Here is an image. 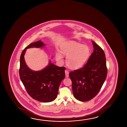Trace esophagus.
<instances>
[{"instance_id":"1","label":"esophagus","mask_w":127,"mask_h":127,"mask_svg":"<svg viewBox=\"0 0 127 127\" xmlns=\"http://www.w3.org/2000/svg\"><path fill=\"white\" fill-rule=\"evenodd\" d=\"M64 72H65V77H66V78H68V77H69V71H68L66 70H65Z\"/></svg>"}]
</instances>
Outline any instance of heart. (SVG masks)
Listing matches in <instances>:
<instances>
[{"instance_id":"heart-1","label":"heart","mask_w":127,"mask_h":127,"mask_svg":"<svg viewBox=\"0 0 127 127\" xmlns=\"http://www.w3.org/2000/svg\"><path fill=\"white\" fill-rule=\"evenodd\" d=\"M62 54L66 56L65 62L67 66L72 69L81 68L85 64L90 54V47L78 42L70 41L66 42L60 49ZM59 53L55 54L57 62L63 63V56Z\"/></svg>"}]
</instances>
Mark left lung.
Listing matches in <instances>:
<instances>
[{
    "mask_svg": "<svg viewBox=\"0 0 127 127\" xmlns=\"http://www.w3.org/2000/svg\"><path fill=\"white\" fill-rule=\"evenodd\" d=\"M92 43L94 52L87 63L81 69L69 73L74 96L82 102L91 100L97 94L107 75L104 51L94 41H92Z\"/></svg>",
    "mask_w": 127,
    "mask_h": 127,
    "instance_id": "left-lung-1",
    "label": "left lung"
}]
</instances>
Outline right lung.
<instances>
[{"mask_svg":"<svg viewBox=\"0 0 127 127\" xmlns=\"http://www.w3.org/2000/svg\"><path fill=\"white\" fill-rule=\"evenodd\" d=\"M45 44L41 40L27 46L23 51L20 58L19 76L28 94L31 97L40 102H50L58 96L59 87L65 77L64 67H58L50 60L43 69L33 71L26 64L24 55L27 49L43 48Z\"/></svg>","mask_w":127,"mask_h":127,"instance_id":"1","label":"right lung"}]
</instances>
